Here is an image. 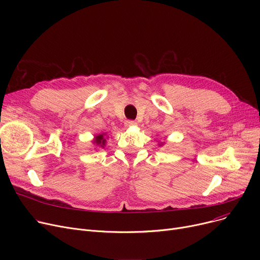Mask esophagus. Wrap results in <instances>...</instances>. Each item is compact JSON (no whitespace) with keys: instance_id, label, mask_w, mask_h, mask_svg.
<instances>
[{"instance_id":"1","label":"esophagus","mask_w":260,"mask_h":260,"mask_svg":"<svg viewBox=\"0 0 260 260\" xmlns=\"http://www.w3.org/2000/svg\"><path fill=\"white\" fill-rule=\"evenodd\" d=\"M124 124H125V126H126V127H128V126L136 125V124H137V123H136V121H135V120H126Z\"/></svg>"}]
</instances>
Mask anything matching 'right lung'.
Here are the masks:
<instances>
[{"label":"right lung","mask_w":260,"mask_h":260,"mask_svg":"<svg viewBox=\"0 0 260 260\" xmlns=\"http://www.w3.org/2000/svg\"><path fill=\"white\" fill-rule=\"evenodd\" d=\"M103 136H104V134L95 136V139H94V143L98 144V145H101L102 147L105 145V142H106V140H105V138L103 137Z\"/></svg>","instance_id":"right-lung-1"}]
</instances>
